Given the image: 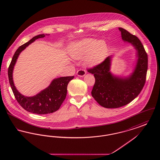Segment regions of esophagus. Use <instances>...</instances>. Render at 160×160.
<instances>
[{
  "label": "esophagus",
  "instance_id": "1",
  "mask_svg": "<svg viewBox=\"0 0 160 160\" xmlns=\"http://www.w3.org/2000/svg\"><path fill=\"white\" fill-rule=\"evenodd\" d=\"M86 74V71L84 69H79L77 72V75L79 77H83Z\"/></svg>",
  "mask_w": 160,
  "mask_h": 160
}]
</instances>
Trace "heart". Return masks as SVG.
Returning a JSON list of instances; mask_svg holds the SVG:
<instances>
[{
    "mask_svg": "<svg viewBox=\"0 0 160 160\" xmlns=\"http://www.w3.org/2000/svg\"><path fill=\"white\" fill-rule=\"evenodd\" d=\"M69 50L73 58L80 59L85 57L84 62L86 65L95 66L106 59L108 54V46L103 40L84 38L72 43Z\"/></svg>",
    "mask_w": 160,
    "mask_h": 160,
    "instance_id": "obj_1",
    "label": "heart"
}]
</instances>
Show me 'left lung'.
Instances as JSON below:
<instances>
[{
  "instance_id": "obj_1",
  "label": "left lung",
  "mask_w": 160,
  "mask_h": 160,
  "mask_svg": "<svg viewBox=\"0 0 160 160\" xmlns=\"http://www.w3.org/2000/svg\"><path fill=\"white\" fill-rule=\"evenodd\" d=\"M118 29L122 40L131 44L137 51V61L132 72L127 77L113 74L110 71L113 56L88 69L95 78L92 96L100 106L107 108L125 106L135 99L145 85L148 70V55L140 39L122 28Z\"/></svg>"
}]
</instances>
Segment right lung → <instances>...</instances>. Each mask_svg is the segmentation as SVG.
<instances>
[{"mask_svg":"<svg viewBox=\"0 0 160 160\" xmlns=\"http://www.w3.org/2000/svg\"><path fill=\"white\" fill-rule=\"evenodd\" d=\"M45 36L44 34L38 35L19 47L13 56L8 71L9 84L17 102L26 111L38 114L53 113L60 108L67 96L68 84L74 77H62L54 78L47 88L33 97L24 96L18 91L14 83L12 77L13 70L17 60L20 53L28 46L38 38H44Z\"/></svg>","mask_w":160,"mask_h":160,"instance_id":"add662e5","label":"right lung"}]
</instances>
